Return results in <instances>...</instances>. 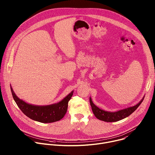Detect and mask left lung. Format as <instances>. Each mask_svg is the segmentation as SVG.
<instances>
[{
  "instance_id": "left-lung-1",
  "label": "left lung",
  "mask_w": 155,
  "mask_h": 155,
  "mask_svg": "<svg viewBox=\"0 0 155 155\" xmlns=\"http://www.w3.org/2000/svg\"><path fill=\"white\" fill-rule=\"evenodd\" d=\"M144 97L145 96H143L141 101L136 105L118 110L116 112L105 111V110L99 108L93 102L91 97H90V102L93 112L97 119L105 122H115L129 117L130 114L133 113L141 104Z\"/></svg>"
}]
</instances>
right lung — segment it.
<instances>
[{
	"instance_id": "add662e5",
	"label": "right lung",
	"mask_w": 155,
	"mask_h": 155,
	"mask_svg": "<svg viewBox=\"0 0 155 155\" xmlns=\"http://www.w3.org/2000/svg\"><path fill=\"white\" fill-rule=\"evenodd\" d=\"M10 88L13 99L22 112L29 118L43 123L56 122L61 120L67 112L68 102L74 93L72 91L62 100L53 104L36 105L19 99L13 91L11 85Z\"/></svg>"
}]
</instances>
